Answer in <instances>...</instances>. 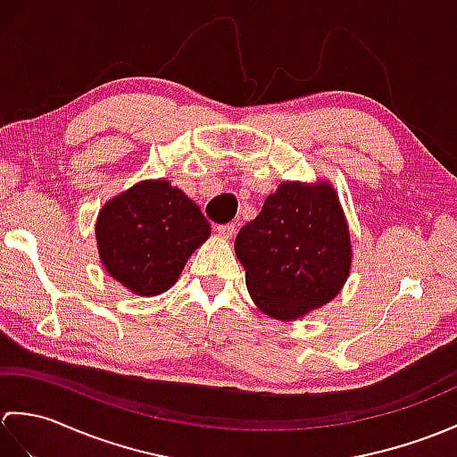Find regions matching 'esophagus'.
I'll use <instances>...</instances> for the list:
<instances>
[{"instance_id":"1","label":"esophagus","mask_w":457,"mask_h":457,"mask_svg":"<svg viewBox=\"0 0 457 457\" xmlns=\"http://www.w3.org/2000/svg\"><path fill=\"white\" fill-rule=\"evenodd\" d=\"M236 223H223V226H216L218 236H221L223 239H231L236 234Z\"/></svg>"}]
</instances>
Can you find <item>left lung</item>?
<instances>
[{
    "instance_id": "8db88e82",
    "label": "left lung",
    "mask_w": 457,
    "mask_h": 457,
    "mask_svg": "<svg viewBox=\"0 0 457 457\" xmlns=\"http://www.w3.org/2000/svg\"><path fill=\"white\" fill-rule=\"evenodd\" d=\"M245 285L261 312L303 318L342 290L352 239L332 184L283 182L236 237Z\"/></svg>"
}]
</instances>
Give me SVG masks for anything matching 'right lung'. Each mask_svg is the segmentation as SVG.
Masks as SVG:
<instances>
[{
	"label": "right lung",
	"instance_id": "obj_1",
	"mask_svg": "<svg viewBox=\"0 0 457 457\" xmlns=\"http://www.w3.org/2000/svg\"><path fill=\"white\" fill-rule=\"evenodd\" d=\"M208 237V220L169 180L137 182L105 204L96 221L102 265L139 296L169 290Z\"/></svg>",
	"mask_w": 457,
	"mask_h": 457
}]
</instances>
